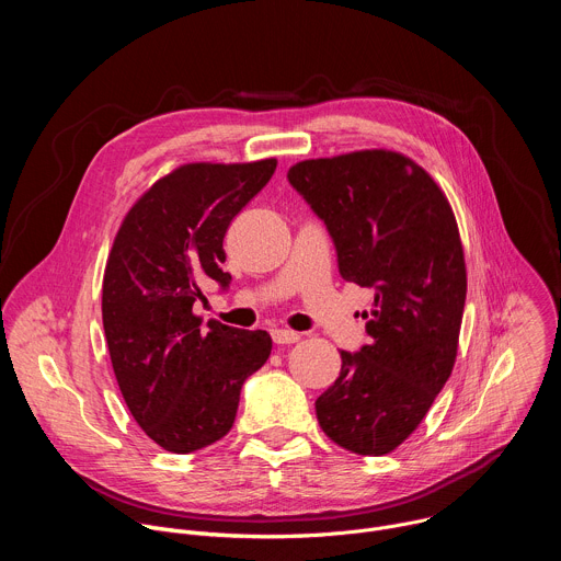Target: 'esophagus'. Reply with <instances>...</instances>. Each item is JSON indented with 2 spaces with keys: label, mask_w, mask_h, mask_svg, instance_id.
<instances>
[{
  "label": "esophagus",
  "mask_w": 561,
  "mask_h": 561,
  "mask_svg": "<svg viewBox=\"0 0 561 561\" xmlns=\"http://www.w3.org/2000/svg\"><path fill=\"white\" fill-rule=\"evenodd\" d=\"M271 335H273L275 344H295L301 340V335L297 331H288V329H275Z\"/></svg>",
  "instance_id": "obj_1"
}]
</instances>
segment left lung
<instances>
[{
	"label": "left lung",
	"instance_id": "8db88e82",
	"mask_svg": "<svg viewBox=\"0 0 561 561\" xmlns=\"http://www.w3.org/2000/svg\"><path fill=\"white\" fill-rule=\"evenodd\" d=\"M333 237L340 275L375 288L368 344L342 351L335 383L317 397L322 431L379 457L426 417L453 373L466 301V264L453 208L413 159L357 150L288 171Z\"/></svg>",
	"mask_w": 561,
	"mask_h": 561
}]
</instances>
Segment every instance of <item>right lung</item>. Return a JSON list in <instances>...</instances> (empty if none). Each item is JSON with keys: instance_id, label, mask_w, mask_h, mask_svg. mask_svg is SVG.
<instances>
[{"instance_id": "1", "label": "right lung", "mask_w": 561, "mask_h": 561, "mask_svg": "<svg viewBox=\"0 0 561 561\" xmlns=\"http://www.w3.org/2000/svg\"><path fill=\"white\" fill-rule=\"evenodd\" d=\"M277 159L186 164L154 182L128 210L113 242L102 319L124 402L164 450L186 455L221 439L239 392L273 348L266 331L202 319V284L230 275L224 234L273 178Z\"/></svg>"}]
</instances>
